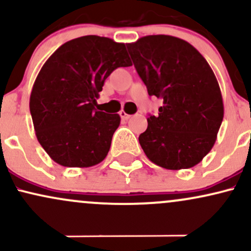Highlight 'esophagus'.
Wrapping results in <instances>:
<instances>
[{"label":"esophagus","mask_w":251,"mask_h":251,"mask_svg":"<svg viewBox=\"0 0 251 251\" xmlns=\"http://www.w3.org/2000/svg\"><path fill=\"white\" fill-rule=\"evenodd\" d=\"M119 114H120V117H122L123 120H127V119H129V117H131L128 113H126V112L124 111V109H122V111L119 112Z\"/></svg>","instance_id":"obj_1"}]
</instances>
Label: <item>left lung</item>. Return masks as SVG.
<instances>
[{"instance_id": "left-lung-1", "label": "left lung", "mask_w": 251, "mask_h": 251, "mask_svg": "<svg viewBox=\"0 0 251 251\" xmlns=\"http://www.w3.org/2000/svg\"><path fill=\"white\" fill-rule=\"evenodd\" d=\"M127 50L149 96L163 100L139 135L146 157L168 170L194 168L211 151L224 116L214 71L179 37L148 35Z\"/></svg>"}]
</instances>
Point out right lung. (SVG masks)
I'll return each instance as SVG.
<instances>
[{
    "mask_svg": "<svg viewBox=\"0 0 251 251\" xmlns=\"http://www.w3.org/2000/svg\"><path fill=\"white\" fill-rule=\"evenodd\" d=\"M128 66L125 43L97 35L71 40L48 57L29 108L37 140L54 162L89 168L105 159L120 116L98 111L97 99L109 74Z\"/></svg>",
    "mask_w": 251,
    "mask_h": 251,
    "instance_id": "add662e5",
    "label": "right lung"
}]
</instances>
